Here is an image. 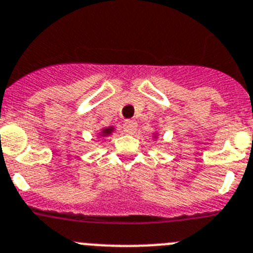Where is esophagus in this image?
Masks as SVG:
<instances>
[{"label": "esophagus", "instance_id": "1", "mask_svg": "<svg viewBox=\"0 0 253 253\" xmlns=\"http://www.w3.org/2000/svg\"><path fill=\"white\" fill-rule=\"evenodd\" d=\"M136 125H138V124H136L135 120L129 119V120H125L124 125H123V128H124L125 133L131 134V133H134V131L136 130Z\"/></svg>", "mask_w": 253, "mask_h": 253}]
</instances>
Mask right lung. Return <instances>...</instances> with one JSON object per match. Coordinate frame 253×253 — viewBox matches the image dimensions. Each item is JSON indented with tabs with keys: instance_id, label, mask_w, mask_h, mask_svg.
<instances>
[{
	"instance_id": "1",
	"label": "right lung",
	"mask_w": 253,
	"mask_h": 253,
	"mask_svg": "<svg viewBox=\"0 0 253 253\" xmlns=\"http://www.w3.org/2000/svg\"><path fill=\"white\" fill-rule=\"evenodd\" d=\"M113 131H114V128H113V126H109V128H105V129H103V130H101L100 135H101V136L110 135V134L113 133Z\"/></svg>"
}]
</instances>
